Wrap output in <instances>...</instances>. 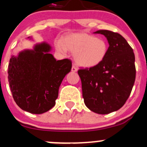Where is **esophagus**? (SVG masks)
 Wrapping results in <instances>:
<instances>
[{
	"mask_svg": "<svg viewBox=\"0 0 147 147\" xmlns=\"http://www.w3.org/2000/svg\"><path fill=\"white\" fill-rule=\"evenodd\" d=\"M77 70H78V69H77L76 66L75 65H73V66H72V68H71V71H73V72H76Z\"/></svg>",
	"mask_w": 147,
	"mask_h": 147,
	"instance_id": "obj_1",
	"label": "esophagus"
}]
</instances>
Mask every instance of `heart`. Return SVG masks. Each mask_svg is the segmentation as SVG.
I'll use <instances>...</instances> for the list:
<instances>
[{"label": "heart", "instance_id": "1", "mask_svg": "<svg viewBox=\"0 0 147 147\" xmlns=\"http://www.w3.org/2000/svg\"><path fill=\"white\" fill-rule=\"evenodd\" d=\"M56 49L61 53L66 50L74 53L75 61L85 68L96 67L101 64L108 53V44L104 39L86 33H71L61 40L55 42Z\"/></svg>", "mask_w": 147, "mask_h": 147}]
</instances>
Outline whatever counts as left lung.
I'll list each match as a JSON object with an SVG mask.
<instances>
[{"label":"left lung","instance_id":"1","mask_svg":"<svg viewBox=\"0 0 147 147\" xmlns=\"http://www.w3.org/2000/svg\"><path fill=\"white\" fill-rule=\"evenodd\" d=\"M109 46L105 60L92 68L80 69L82 94L86 106L98 114L116 111L129 98L136 78L135 56L126 39L118 33L99 30Z\"/></svg>","mask_w":147,"mask_h":147}]
</instances>
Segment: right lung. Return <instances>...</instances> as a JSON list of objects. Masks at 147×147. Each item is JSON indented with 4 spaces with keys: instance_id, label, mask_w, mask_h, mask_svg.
I'll return each instance as SVG.
<instances>
[{
    "instance_id": "1",
    "label": "right lung",
    "mask_w": 147,
    "mask_h": 147,
    "mask_svg": "<svg viewBox=\"0 0 147 147\" xmlns=\"http://www.w3.org/2000/svg\"><path fill=\"white\" fill-rule=\"evenodd\" d=\"M51 49L42 43L10 59L8 78L13 99L31 114H43L54 107L59 86L71 69V61H56Z\"/></svg>"
}]
</instances>
